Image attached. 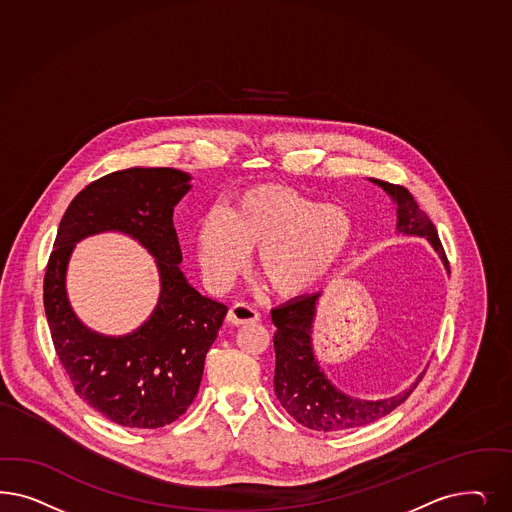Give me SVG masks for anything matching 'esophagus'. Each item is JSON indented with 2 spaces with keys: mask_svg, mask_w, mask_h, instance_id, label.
<instances>
[{
  "mask_svg": "<svg viewBox=\"0 0 512 512\" xmlns=\"http://www.w3.org/2000/svg\"><path fill=\"white\" fill-rule=\"evenodd\" d=\"M233 326H241V324H252L260 320V314L256 309H252L247 303H235L226 318Z\"/></svg>",
  "mask_w": 512,
  "mask_h": 512,
  "instance_id": "esophagus-1",
  "label": "esophagus"
}]
</instances>
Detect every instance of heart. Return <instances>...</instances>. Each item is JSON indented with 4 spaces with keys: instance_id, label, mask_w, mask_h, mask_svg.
<instances>
[{
    "instance_id": "b5f03b06",
    "label": "heart",
    "mask_w": 512,
    "mask_h": 512,
    "mask_svg": "<svg viewBox=\"0 0 512 512\" xmlns=\"http://www.w3.org/2000/svg\"><path fill=\"white\" fill-rule=\"evenodd\" d=\"M356 222L345 207L264 184L224 213H209L196 233L205 281L226 290L256 250V269L279 296H297L324 281L352 245Z\"/></svg>"
}]
</instances>
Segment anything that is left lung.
I'll list each match as a JSON object with an SVG mask.
<instances>
[{"mask_svg": "<svg viewBox=\"0 0 512 512\" xmlns=\"http://www.w3.org/2000/svg\"><path fill=\"white\" fill-rule=\"evenodd\" d=\"M380 186L397 205V231L405 235L426 237L443 260L446 271L450 265L446 260L445 248L439 241L437 230L428 215L418 207L413 194L390 182L371 179ZM320 292L301 296L284 303L271 311V320L277 326L273 337L275 345V394L282 407L296 422L316 431H341V429L367 426L382 416L392 413L407 397L413 394L418 382L426 375L422 371L413 384L386 399H358L347 396L331 384L314 358L313 333L314 314Z\"/></svg>", "mask_w": 512, "mask_h": 512, "instance_id": "1", "label": "left lung"}]
</instances>
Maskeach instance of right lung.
Wrapping results in <instances>:
<instances>
[{"label": "right lung", "instance_id": "1", "mask_svg": "<svg viewBox=\"0 0 512 512\" xmlns=\"http://www.w3.org/2000/svg\"><path fill=\"white\" fill-rule=\"evenodd\" d=\"M190 179L171 167H130L90 182L69 203L50 252L43 301L56 354L77 396L124 428H164L186 413L228 313L224 303L201 296L179 267L173 209L192 188ZM103 230L139 240L161 273V297L150 320L118 338L88 331L65 292L74 243Z\"/></svg>", "mask_w": 512, "mask_h": 512}]
</instances>
